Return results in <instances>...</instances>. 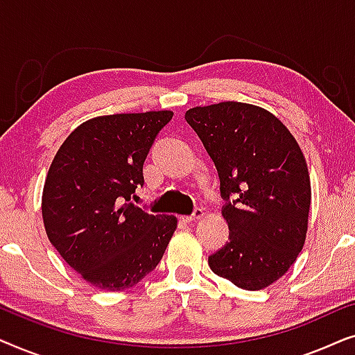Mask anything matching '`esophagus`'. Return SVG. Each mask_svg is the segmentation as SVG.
Segmentation results:
<instances>
[{
    "instance_id": "obj_1",
    "label": "esophagus",
    "mask_w": 355,
    "mask_h": 355,
    "mask_svg": "<svg viewBox=\"0 0 355 355\" xmlns=\"http://www.w3.org/2000/svg\"><path fill=\"white\" fill-rule=\"evenodd\" d=\"M203 216V208H193L192 215H187V216H182V221L186 223H191V221H196V220H200Z\"/></svg>"
}]
</instances>
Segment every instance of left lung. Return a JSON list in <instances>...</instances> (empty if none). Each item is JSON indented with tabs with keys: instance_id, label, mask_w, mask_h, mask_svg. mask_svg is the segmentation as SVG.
Instances as JSON below:
<instances>
[{
	"instance_id": "obj_1",
	"label": "left lung",
	"mask_w": 355,
	"mask_h": 355,
	"mask_svg": "<svg viewBox=\"0 0 355 355\" xmlns=\"http://www.w3.org/2000/svg\"><path fill=\"white\" fill-rule=\"evenodd\" d=\"M220 176L230 242L208 257L213 273L259 291L279 279L302 250L310 178L302 150L259 106L223 101L186 111Z\"/></svg>"
}]
</instances>
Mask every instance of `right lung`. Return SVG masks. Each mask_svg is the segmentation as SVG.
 I'll use <instances>...</instances> for the list:
<instances>
[{"label": "right lung", "instance_id": "1", "mask_svg": "<svg viewBox=\"0 0 355 355\" xmlns=\"http://www.w3.org/2000/svg\"><path fill=\"white\" fill-rule=\"evenodd\" d=\"M171 119V111H147L85 121L48 169L46 236L95 288H132L157 268L176 231V216L152 215L130 202L144 186L145 158Z\"/></svg>", "mask_w": 355, "mask_h": 355}]
</instances>
